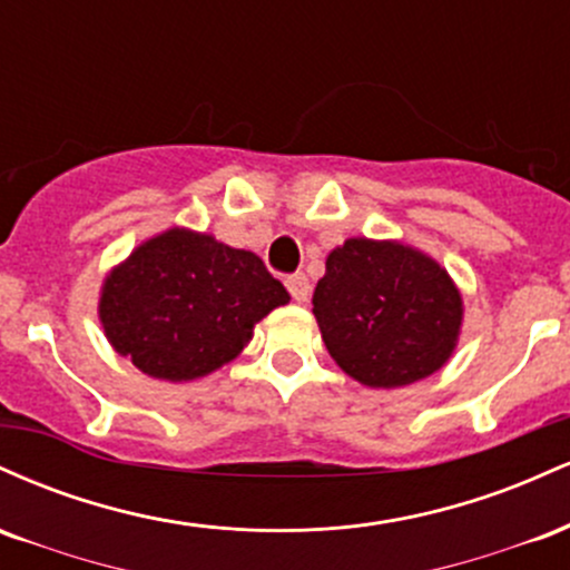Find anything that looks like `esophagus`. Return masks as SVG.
I'll use <instances>...</instances> for the list:
<instances>
[{
  "instance_id": "34e87169",
  "label": "esophagus",
  "mask_w": 570,
  "mask_h": 570,
  "mask_svg": "<svg viewBox=\"0 0 570 570\" xmlns=\"http://www.w3.org/2000/svg\"><path fill=\"white\" fill-rule=\"evenodd\" d=\"M286 289L297 303H305L307 294H311V281H307L305 273H292V276H286Z\"/></svg>"
}]
</instances>
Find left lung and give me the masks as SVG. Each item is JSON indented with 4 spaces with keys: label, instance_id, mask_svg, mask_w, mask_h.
<instances>
[{
    "label": "left lung",
    "instance_id": "obj_1",
    "mask_svg": "<svg viewBox=\"0 0 570 570\" xmlns=\"http://www.w3.org/2000/svg\"><path fill=\"white\" fill-rule=\"evenodd\" d=\"M313 316L330 356L372 389L429 377L450 358L461 294L434 259L391 240L351 238L326 257Z\"/></svg>",
    "mask_w": 570,
    "mask_h": 570
}]
</instances>
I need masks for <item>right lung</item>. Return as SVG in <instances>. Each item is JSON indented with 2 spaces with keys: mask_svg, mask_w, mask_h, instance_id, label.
Wrapping results in <instances>:
<instances>
[{
  "mask_svg": "<svg viewBox=\"0 0 570 570\" xmlns=\"http://www.w3.org/2000/svg\"><path fill=\"white\" fill-rule=\"evenodd\" d=\"M289 292L257 254L212 235L168 230L136 248L101 289L104 332L120 356L160 381H195L244 351Z\"/></svg>",
  "mask_w": 570,
  "mask_h": 570,
  "instance_id": "add662e5",
  "label": "right lung"
}]
</instances>
